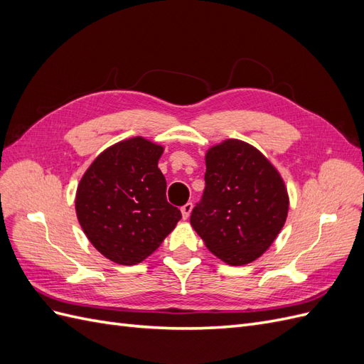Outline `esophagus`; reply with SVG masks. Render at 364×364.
<instances>
[{
    "mask_svg": "<svg viewBox=\"0 0 364 364\" xmlns=\"http://www.w3.org/2000/svg\"><path fill=\"white\" fill-rule=\"evenodd\" d=\"M181 211H182V217L186 220V218H188V217L191 215V211H193V203H191V202L185 203V205L181 208Z\"/></svg>",
    "mask_w": 364,
    "mask_h": 364,
    "instance_id": "obj_1",
    "label": "esophagus"
}]
</instances>
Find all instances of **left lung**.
<instances>
[{
  "mask_svg": "<svg viewBox=\"0 0 364 364\" xmlns=\"http://www.w3.org/2000/svg\"><path fill=\"white\" fill-rule=\"evenodd\" d=\"M205 191L191 226L229 266H245L266 252L287 220L290 199L278 168L252 144L223 139L205 153Z\"/></svg>",
  "mask_w": 364,
  "mask_h": 364,
  "instance_id": "8db88e82",
  "label": "left lung"
}]
</instances>
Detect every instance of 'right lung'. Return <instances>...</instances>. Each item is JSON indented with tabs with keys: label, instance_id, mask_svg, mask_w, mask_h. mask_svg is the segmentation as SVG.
Instances as JSON below:
<instances>
[{
	"label": "right lung",
	"instance_id": "right-lung-1",
	"mask_svg": "<svg viewBox=\"0 0 364 364\" xmlns=\"http://www.w3.org/2000/svg\"><path fill=\"white\" fill-rule=\"evenodd\" d=\"M164 146L134 136L105 149L75 191V214L91 245L121 266L155 252L182 218L165 197Z\"/></svg>",
	"mask_w": 364,
	"mask_h": 364
}]
</instances>
